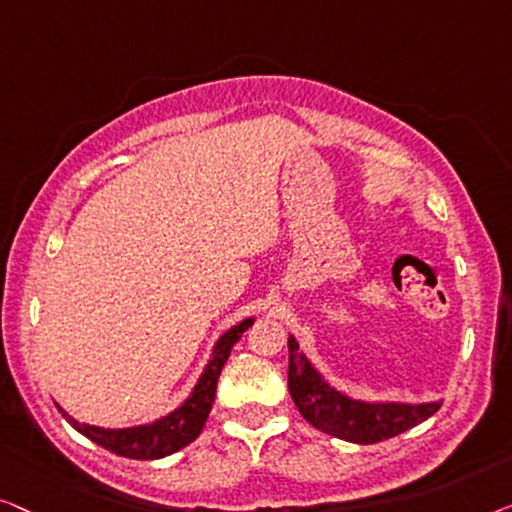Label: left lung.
<instances>
[{"label": "left lung", "instance_id": "obj_1", "mask_svg": "<svg viewBox=\"0 0 512 512\" xmlns=\"http://www.w3.org/2000/svg\"><path fill=\"white\" fill-rule=\"evenodd\" d=\"M290 371L287 387L299 413L315 429L343 441L371 445L399 436L413 429L441 408V401L434 403H366L345 397L329 383L322 380L311 362L299 352V343L290 336Z\"/></svg>", "mask_w": 512, "mask_h": 512}]
</instances>
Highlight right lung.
Wrapping results in <instances>:
<instances>
[{"mask_svg": "<svg viewBox=\"0 0 512 512\" xmlns=\"http://www.w3.org/2000/svg\"><path fill=\"white\" fill-rule=\"evenodd\" d=\"M253 325V318L239 322L232 327L225 336L215 343L213 359L201 373L197 387H194L190 399H187L181 408H176L174 413H169L162 420L153 424H141V427L132 429H102V427H90L69 417L60 408V413L67 417V422L76 431H81L85 438H90L92 443L102 445L104 450H111L120 457L129 459H160L174 452L183 450L185 445H190L194 438L201 434L204 424L211 413L213 399H215V387H218V378L225 362L229 359L234 343L239 341L243 331Z\"/></svg>", "mask_w": 512, "mask_h": 512, "instance_id": "right-lung-1", "label": "right lung"}]
</instances>
